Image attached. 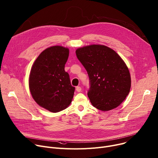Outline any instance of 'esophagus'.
Segmentation results:
<instances>
[{
	"label": "esophagus",
	"instance_id": "1",
	"mask_svg": "<svg viewBox=\"0 0 158 158\" xmlns=\"http://www.w3.org/2000/svg\"><path fill=\"white\" fill-rule=\"evenodd\" d=\"M76 91L77 92H81V88L80 86H77L76 87Z\"/></svg>",
	"mask_w": 158,
	"mask_h": 158
}]
</instances>
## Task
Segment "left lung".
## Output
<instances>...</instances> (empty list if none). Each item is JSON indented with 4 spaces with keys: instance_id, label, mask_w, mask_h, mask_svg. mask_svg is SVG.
<instances>
[{
    "instance_id": "obj_1",
    "label": "left lung",
    "mask_w": 158,
    "mask_h": 158,
    "mask_svg": "<svg viewBox=\"0 0 158 158\" xmlns=\"http://www.w3.org/2000/svg\"><path fill=\"white\" fill-rule=\"evenodd\" d=\"M76 53L88 72V96L93 106L102 111L118 107L131 88L130 73L122 58L111 48L99 44L78 48Z\"/></svg>"
}]
</instances>
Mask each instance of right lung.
I'll return each instance as SVG.
<instances>
[{
    "label": "right lung",
    "instance_id": "right-lung-1",
    "mask_svg": "<svg viewBox=\"0 0 158 158\" xmlns=\"http://www.w3.org/2000/svg\"><path fill=\"white\" fill-rule=\"evenodd\" d=\"M69 49L55 46L44 50L34 61L29 76V88L40 107L58 112L69 107L74 94L65 65Z\"/></svg>",
    "mask_w": 158,
    "mask_h": 158
}]
</instances>
